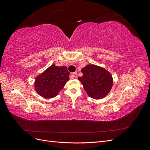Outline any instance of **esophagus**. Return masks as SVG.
<instances>
[{
  "instance_id": "esophagus-1",
  "label": "esophagus",
  "mask_w": 150,
  "mask_h": 150,
  "mask_svg": "<svg viewBox=\"0 0 150 150\" xmlns=\"http://www.w3.org/2000/svg\"><path fill=\"white\" fill-rule=\"evenodd\" d=\"M78 77V74H77L76 72H73V73H72L70 76V78L71 79H74V78H76Z\"/></svg>"
}]
</instances>
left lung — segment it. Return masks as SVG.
Masks as SVG:
<instances>
[{"instance_id":"8db88e82","label":"left lung","mask_w":150,"mask_h":150,"mask_svg":"<svg viewBox=\"0 0 150 150\" xmlns=\"http://www.w3.org/2000/svg\"><path fill=\"white\" fill-rule=\"evenodd\" d=\"M83 76L78 79L91 98L99 99L105 97L112 86V78L105 69L96 65L89 64L83 67Z\"/></svg>"}]
</instances>
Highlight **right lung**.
I'll use <instances>...</instances> for the list:
<instances>
[{"mask_svg":"<svg viewBox=\"0 0 150 150\" xmlns=\"http://www.w3.org/2000/svg\"><path fill=\"white\" fill-rule=\"evenodd\" d=\"M69 74L66 66L51 65L36 77L34 84L36 92L44 98L55 97L69 79Z\"/></svg>","mask_w":150,"mask_h":150,"instance_id":"add662e5","label":"right lung"}]
</instances>
